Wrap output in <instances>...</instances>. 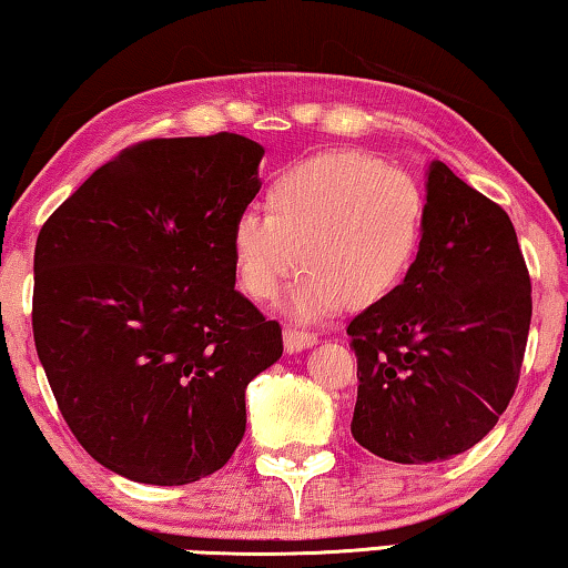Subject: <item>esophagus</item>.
I'll list each match as a JSON object with an SVG mask.
<instances>
[{
  "label": "esophagus",
  "mask_w": 568,
  "mask_h": 568,
  "mask_svg": "<svg viewBox=\"0 0 568 568\" xmlns=\"http://www.w3.org/2000/svg\"><path fill=\"white\" fill-rule=\"evenodd\" d=\"M317 343V335L304 331V327L297 325H286L284 327V345L286 351L294 353V351H302V348H310V345Z\"/></svg>",
  "instance_id": "34e87169"
}]
</instances>
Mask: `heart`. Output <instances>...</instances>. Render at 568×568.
Masks as SVG:
<instances>
[{"mask_svg":"<svg viewBox=\"0 0 568 568\" xmlns=\"http://www.w3.org/2000/svg\"><path fill=\"white\" fill-rule=\"evenodd\" d=\"M268 215L243 210L230 245L243 292L266 304L304 268L292 310L317 320L389 297L425 233L423 189L407 171L358 151H327L286 166L266 192ZM301 258H296V251Z\"/></svg>","mask_w":568,"mask_h":568,"instance_id":"b5f03b06","label":"heart"}]
</instances>
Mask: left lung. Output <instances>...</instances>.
I'll return each instance as SVG.
<instances>
[{
	"mask_svg": "<svg viewBox=\"0 0 568 568\" xmlns=\"http://www.w3.org/2000/svg\"><path fill=\"white\" fill-rule=\"evenodd\" d=\"M530 315L513 220L435 161L413 268L348 325L358 361L353 438L397 464L476 446L520 382Z\"/></svg>",
	"mask_w": 568,
	"mask_h": 568,
	"instance_id": "left-lung-1",
	"label": "left lung"
}]
</instances>
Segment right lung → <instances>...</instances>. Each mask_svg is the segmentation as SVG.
I'll use <instances>...</instances> for the list:
<instances>
[{"instance_id": "right-lung-1", "label": "right lung", "mask_w": 568, "mask_h": 568, "mask_svg": "<svg viewBox=\"0 0 568 568\" xmlns=\"http://www.w3.org/2000/svg\"><path fill=\"white\" fill-rule=\"evenodd\" d=\"M264 148L235 133L128 145L36 243L32 335L65 425L141 484L215 474L245 433V386L282 325L235 292L230 233Z\"/></svg>"}]
</instances>
